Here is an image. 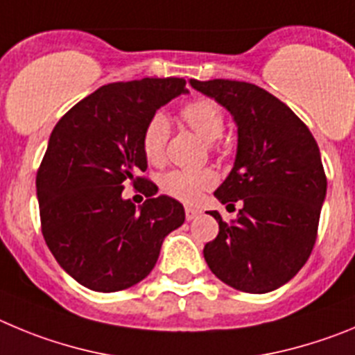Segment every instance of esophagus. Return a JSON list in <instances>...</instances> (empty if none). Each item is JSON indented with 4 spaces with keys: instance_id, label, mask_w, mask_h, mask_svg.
Returning a JSON list of instances; mask_svg holds the SVG:
<instances>
[{
    "instance_id": "obj_1",
    "label": "esophagus",
    "mask_w": 355,
    "mask_h": 355,
    "mask_svg": "<svg viewBox=\"0 0 355 355\" xmlns=\"http://www.w3.org/2000/svg\"><path fill=\"white\" fill-rule=\"evenodd\" d=\"M200 214H201L200 210L194 209V207H185V219H187V221H193V219H196Z\"/></svg>"
}]
</instances>
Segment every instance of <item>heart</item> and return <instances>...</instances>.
Masks as SVG:
<instances>
[{
  "label": "heart",
  "mask_w": 355,
  "mask_h": 355,
  "mask_svg": "<svg viewBox=\"0 0 355 355\" xmlns=\"http://www.w3.org/2000/svg\"><path fill=\"white\" fill-rule=\"evenodd\" d=\"M180 116L201 138L214 145V141L221 138L225 132V114L214 101L209 98H196L187 102L180 110ZM170 136V123L162 113H155L146 122L141 134V148L146 161L150 164H159L164 159L166 141ZM216 184V175L210 170L200 171H180L173 170L162 175L161 189L166 194L177 200L191 203L201 194V191L209 189Z\"/></svg>",
  "instance_id": "heart-1"
}]
</instances>
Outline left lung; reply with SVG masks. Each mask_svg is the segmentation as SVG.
I'll return each mask as SVG.
<instances>
[{
	"label": "left lung",
	"instance_id": "left-lung-1",
	"mask_svg": "<svg viewBox=\"0 0 355 355\" xmlns=\"http://www.w3.org/2000/svg\"><path fill=\"white\" fill-rule=\"evenodd\" d=\"M237 123L235 162L214 196L233 207L237 219L210 216L219 233L203 249L207 265L241 292L267 293L288 283L308 261L317 241L327 191L317 141L286 104L251 83L191 79Z\"/></svg>",
	"mask_w": 355,
	"mask_h": 355
}]
</instances>
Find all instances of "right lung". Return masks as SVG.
Instances as JSON below:
<instances>
[{"instance_id":"obj_1","label":"right lung","mask_w":355,"mask_h":355,"mask_svg":"<svg viewBox=\"0 0 355 355\" xmlns=\"http://www.w3.org/2000/svg\"><path fill=\"white\" fill-rule=\"evenodd\" d=\"M187 94L185 79L111 83L78 102L51 132L37 173L47 248L69 276L94 292H118L145 279L164 237L184 225L182 203L155 196L141 134L159 107ZM127 181L147 196L135 209Z\"/></svg>"}]
</instances>
